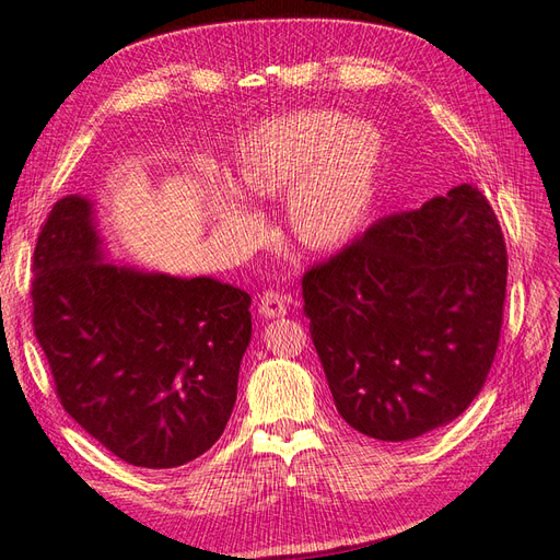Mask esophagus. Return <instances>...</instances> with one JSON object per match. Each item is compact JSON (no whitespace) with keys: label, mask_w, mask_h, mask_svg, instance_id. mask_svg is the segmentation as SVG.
<instances>
[{"label":"esophagus","mask_w":560,"mask_h":560,"mask_svg":"<svg viewBox=\"0 0 560 560\" xmlns=\"http://www.w3.org/2000/svg\"><path fill=\"white\" fill-rule=\"evenodd\" d=\"M257 311H259L261 317H281V315H287V295H281L279 291L261 293Z\"/></svg>","instance_id":"34e87169"}]
</instances>
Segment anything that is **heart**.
Returning a JSON list of instances; mask_svg holds the SVG:
<instances>
[{"label": "heart", "instance_id": "obj_1", "mask_svg": "<svg viewBox=\"0 0 560 560\" xmlns=\"http://www.w3.org/2000/svg\"><path fill=\"white\" fill-rule=\"evenodd\" d=\"M383 159L380 132L337 110L283 115L249 132L235 149L231 187L245 199L289 195V225L295 241L329 249L359 231L371 209ZM213 221L231 241H247L257 223L229 195H213Z\"/></svg>", "mask_w": 560, "mask_h": 560}]
</instances>
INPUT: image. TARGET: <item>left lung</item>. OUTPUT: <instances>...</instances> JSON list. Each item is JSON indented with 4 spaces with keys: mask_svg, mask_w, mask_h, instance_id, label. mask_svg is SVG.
Returning <instances> with one entry per match:
<instances>
[{
    "mask_svg": "<svg viewBox=\"0 0 560 560\" xmlns=\"http://www.w3.org/2000/svg\"><path fill=\"white\" fill-rule=\"evenodd\" d=\"M508 253L477 187L373 223L303 277V313L337 411L401 443L479 395L503 327Z\"/></svg>",
    "mask_w": 560,
    "mask_h": 560,
    "instance_id": "1",
    "label": "left lung"
}]
</instances>
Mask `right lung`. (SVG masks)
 Segmentation results:
<instances>
[{
  "label": "right lung",
  "mask_w": 560,
  "mask_h": 560,
  "mask_svg": "<svg viewBox=\"0 0 560 560\" xmlns=\"http://www.w3.org/2000/svg\"><path fill=\"white\" fill-rule=\"evenodd\" d=\"M103 259L91 199L55 201L33 253L35 339L83 431L135 467H180L231 419L253 299Z\"/></svg>",
  "instance_id": "add662e5"
}]
</instances>
